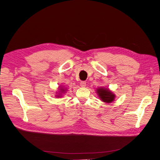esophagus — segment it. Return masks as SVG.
Here are the masks:
<instances>
[{"mask_svg": "<svg viewBox=\"0 0 160 160\" xmlns=\"http://www.w3.org/2000/svg\"><path fill=\"white\" fill-rule=\"evenodd\" d=\"M86 85V82L85 81H81L80 83V86L82 87V88H84Z\"/></svg>", "mask_w": 160, "mask_h": 160, "instance_id": "esophagus-1", "label": "esophagus"}]
</instances>
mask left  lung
I'll use <instances>...</instances> for the list:
<instances>
[{
	"instance_id": "8db88e82",
	"label": "left lung",
	"mask_w": 160,
	"mask_h": 160,
	"mask_svg": "<svg viewBox=\"0 0 160 160\" xmlns=\"http://www.w3.org/2000/svg\"><path fill=\"white\" fill-rule=\"evenodd\" d=\"M97 93L101 101L108 103L113 102L115 98V95L112 91L104 88H98L97 89Z\"/></svg>"
}]
</instances>
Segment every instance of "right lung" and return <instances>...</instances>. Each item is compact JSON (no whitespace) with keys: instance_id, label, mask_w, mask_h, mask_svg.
Listing matches in <instances>:
<instances>
[{"instance_id":"right-lung-1","label":"right lung","mask_w":160,"mask_h":160,"mask_svg":"<svg viewBox=\"0 0 160 160\" xmlns=\"http://www.w3.org/2000/svg\"><path fill=\"white\" fill-rule=\"evenodd\" d=\"M62 87H63V86H59V91H58V92H57L56 93H57V92H58V93L57 94V95H55V96L57 97V98H59V97H61L62 95V93H64L65 92L67 91L66 88H62Z\"/></svg>"}]
</instances>
